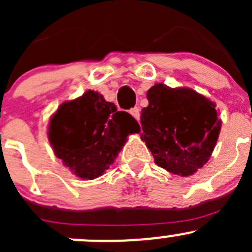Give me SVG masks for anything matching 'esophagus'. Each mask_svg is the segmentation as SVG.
Returning a JSON list of instances; mask_svg holds the SVG:
<instances>
[{
  "label": "esophagus",
  "instance_id": "obj_1",
  "mask_svg": "<svg viewBox=\"0 0 252 252\" xmlns=\"http://www.w3.org/2000/svg\"><path fill=\"white\" fill-rule=\"evenodd\" d=\"M129 113H130L131 116L136 119V121H139V118H140V110H139V107L131 108V110L129 111Z\"/></svg>",
  "mask_w": 252,
  "mask_h": 252
}]
</instances>
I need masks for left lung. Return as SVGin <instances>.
<instances>
[{"mask_svg": "<svg viewBox=\"0 0 252 252\" xmlns=\"http://www.w3.org/2000/svg\"><path fill=\"white\" fill-rule=\"evenodd\" d=\"M149 106L141 111V140L155 163L188 177L204 167L220 131L216 105L189 88L156 84L147 91Z\"/></svg>", "mask_w": 252, "mask_h": 252, "instance_id": "left-lung-1", "label": "left lung"}]
</instances>
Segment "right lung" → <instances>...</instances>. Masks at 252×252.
I'll return each instance as SVG.
<instances>
[{"label": "right lung", "instance_id": "right-lung-1", "mask_svg": "<svg viewBox=\"0 0 252 252\" xmlns=\"http://www.w3.org/2000/svg\"><path fill=\"white\" fill-rule=\"evenodd\" d=\"M139 130L130 114L117 111L101 94L89 90L58 107L51 117L47 134L63 164L77 177L91 180L110 168L126 136Z\"/></svg>", "mask_w": 252, "mask_h": 252}]
</instances>
